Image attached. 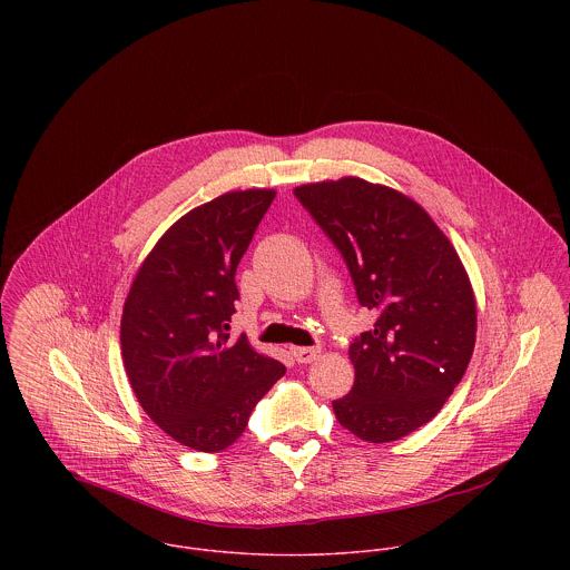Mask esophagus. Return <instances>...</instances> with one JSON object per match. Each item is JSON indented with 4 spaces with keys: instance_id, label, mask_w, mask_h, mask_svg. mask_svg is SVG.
I'll return each instance as SVG.
<instances>
[{
    "instance_id": "1",
    "label": "esophagus",
    "mask_w": 570,
    "mask_h": 570,
    "mask_svg": "<svg viewBox=\"0 0 570 570\" xmlns=\"http://www.w3.org/2000/svg\"><path fill=\"white\" fill-rule=\"evenodd\" d=\"M289 353L298 364H312L318 357L321 346H289Z\"/></svg>"
}]
</instances>
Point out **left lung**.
Instances as JSON below:
<instances>
[{"mask_svg":"<svg viewBox=\"0 0 570 570\" xmlns=\"http://www.w3.org/2000/svg\"><path fill=\"white\" fill-rule=\"evenodd\" d=\"M342 252L375 326L351 346L355 382L333 402L342 428L368 443L406 436L436 416L476 344V298L461 256L404 193L362 177L294 188Z\"/></svg>","mask_w":570,"mask_h":570,"instance_id":"8db88e82","label":"left lung"}]
</instances>
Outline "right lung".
<instances>
[{"mask_svg": "<svg viewBox=\"0 0 570 570\" xmlns=\"http://www.w3.org/2000/svg\"><path fill=\"white\" fill-rule=\"evenodd\" d=\"M276 190H230L179 217L138 267L120 321L122 364L142 410L177 443L219 452L285 375L245 335L230 342L235 272Z\"/></svg>", "mask_w": 570, "mask_h": 570, "instance_id": "right-lung-1", "label": "right lung"}]
</instances>
